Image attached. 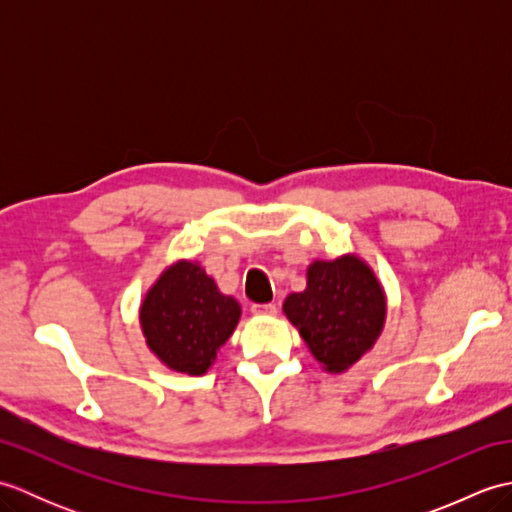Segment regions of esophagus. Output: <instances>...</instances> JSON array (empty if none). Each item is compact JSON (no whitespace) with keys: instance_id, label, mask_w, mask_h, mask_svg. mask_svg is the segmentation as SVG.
<instances>
[{"instance_id":"34e87169","label":"esophagus","mask_w":512,"mask_h":512,"mask_svg":"<svg viewBox=\"0 0 512 512\" xmlns=\"http://www.w3.org/2000/svg\"><path fill=\"white\" fill-rule=\"evenodd\" d=\"M250 312L257 314V317H273V314H277V306L275 303H253Z\"/></svg>"}]
</instances>
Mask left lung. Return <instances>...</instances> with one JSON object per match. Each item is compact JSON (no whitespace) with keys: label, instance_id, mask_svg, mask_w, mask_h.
<instances>
[{"label":"left lung","instance_id":"8db88e82","mask_svg":"<svg viewBox=\"0 0 512 512\" xmlns=\"http://www.w3.org/2000/svg\"><path fill=\"white\" fill-rule=\"evenodd\" d=\"M284 314L325 372L341 374L372 350L383 332L387 297L358 255L314 259L306 290L286 297Z\"/></svg>","mask_w":512,"mask_h":512}]
</instances>
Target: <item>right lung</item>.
<instances>
[{"mask_svg": "<svg viewBox=\"0 0 512 512\" xmlns=\"http://www.w3.org/2000/svg\"><path fill=\"white\" fill-rule=\"evenodd\" d=\"M242 308L191 259H178L154 281L140 303L147 347L173 372L206 374L217 350L237 328Z\"/></svg>", "mask_w": 512, "mask_h": 512, "instance_id": "1", "label": "right lung"}]
</instances>
